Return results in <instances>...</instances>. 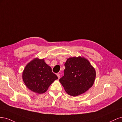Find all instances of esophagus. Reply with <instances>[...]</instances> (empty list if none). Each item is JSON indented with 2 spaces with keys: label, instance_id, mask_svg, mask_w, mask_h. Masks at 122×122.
<instances>
[{
  "label": "esophagus",
  "instance_id": "1",
  "mask_svg": "<svg viewBox=\"0 0 122 122\" xmlns=\"http://www.w3.org/2000/svg\"><path fill=\"white\" fill-rule=\"evenodd\" d=\"M56 75H57V77H58V79H60V77H61V75H60V74L57 73Z\"/></svg>",
  "mask_w": 122,
  "mask_h": 122
}]
</instances>
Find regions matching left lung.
<instances>
[{
  "label": "left lung",
  "mask_w": 122,
  "mask_h": 122,
  "mask_svg": "<svg viewBox=\"0 0 122 122\" xmlns=\"http://www.w3.org/2000/svg\"><path fill=\"white\" fill-rule=\"evenodd\" d=\"M65 67L64 75L59 80L69 95L77 96L93 85L96 71L86 59L80 56L70 57L67 59Z\"/></svg>",
  "instance_id": "1"
}]
</instances>
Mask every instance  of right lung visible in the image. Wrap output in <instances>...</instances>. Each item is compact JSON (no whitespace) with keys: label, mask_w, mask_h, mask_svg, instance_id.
<instances>
[{"label":"right lung","mask_w":122,"mask_h":122,"mask_svg":"<svg viewBox=\"0 0 122 122\" xmlns=\"http://www.w3.org/2000/svg\"><path fill=\"white\" fill-rule=\"evenodd\" d=\"M23 81L31 91L38 94L46 92L57 76L43 59L35 58L26 66L22 74Z\"/></svg>","instance_id":"right-lung-1"}]
</instances>
